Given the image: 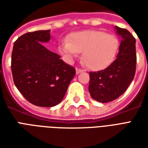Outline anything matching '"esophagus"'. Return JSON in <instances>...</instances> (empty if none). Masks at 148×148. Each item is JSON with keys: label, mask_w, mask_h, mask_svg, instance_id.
<instances>
[{"label": "esophagus", "mask_w": 148, "mask_h": 148, "mask_svg": "<svg viewBox=\"0 0 148 148\" xmlns=\"http://www.w3.org/2000/svg\"><path fill=\"white\" fill-rule=\"evenodd\" d=\"M84 70H82V69H79V68H76V74H78L82 73V72H83Z\"/></svg>", "instance_id": "1"}]
</instances>
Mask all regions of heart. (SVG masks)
Here are the masks:
<instances>
[{"label": "heart", "instance_id": "obj_1", "mask_svg": "<svg viewBox=\"0 0 148 148\" xmlns=\"http://www.w3.org/2000/svg\"><path fill=\"white\" fill-rule=\"evenodd\" d=\"M118 49L117 37L98 30L74 32L68 41H62L59 45L60 52L70 59L82 52L84 63L93 71L108 67L114 60Z\"/></svg>", "mask_w": 148, "mask_h": 148}]
</instances>
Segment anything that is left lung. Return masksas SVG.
<instances>
[{
	"label": "left lung",
	"instance_id": "left-lung-1",
	"mask_svg": "<svg viewBox=\"0 0 148 148\" xmlns=\"http://www.w3.org/2000/svg\"><path fill=\"white\" fill-rule=\"evenodd\" d=\"M115 28L121 36L116 58L105 70L90 72V95L101 103L112 101L122 95L136 74V39L127 29L117 26Z\"/></svg>",
	"mask_w": 148,
	"mask_h": 148
}]
</instances>
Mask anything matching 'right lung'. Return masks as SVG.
<instances>
[{
	"mask_svg": "<svg viewBox=\"0 0 148 148\" xmlns=\"http://www.w3.org/2000/svg\"><path fill=\"white\" fill-rule=\"evenodd\" d=\"M51 30L27 32L13 45L11 69L15 86L35 106L52 107L62 101L76 74L75 69L42 44Z\"/></svg>",
	"mask_w": 148,
	"mask_h": 148,
	"instance_id": "1",
	"label": "right lung"
}]
</instances>
